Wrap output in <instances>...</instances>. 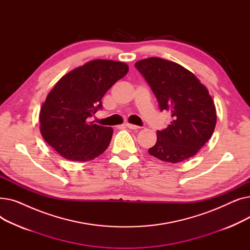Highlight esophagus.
Listing matches in <instances>:
<instances>
[{"instance_id":"obj_1","label":"esophagus","mask_w":250,"mask_h":250,"mask_svg":"<svg viewBox=\"0 0 250 250\" xmlns=\"http://www.w3.org/2000/svg\"><path fill=\"white\" fill-rule=\"evenodd\" d=\"M125 125H126L128 128H130V129H139V128H140V126L135 125H132V124H128V123H126Z\"/></svg>"}]
</instances>
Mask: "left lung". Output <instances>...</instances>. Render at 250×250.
I'll return each instance as SVG.
<instances>
[{"label": "left lung", "mask_w": 250, "mask_h": 250, "mask_svg": "<svg viewBox=\"0 0 250 250\" xmlns=\"http://www.w3.org/2000/svg\"><path fill=\"white\" fill-rule=\"evenodd\" d=\"M152 89L161 111L171 113L172 122L157 130V142L149 149L155 158L169 163L187 160L211 139L217 115L208 89L182 65L160 58L135 63Z\"/></svg>", "instance_id": "8db88e82"}]
</instances>
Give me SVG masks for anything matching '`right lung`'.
I'll return each mask as SVG.
<instances>
[{"instance_id":"right-lung-1","label":"right lung","mask_w":250,"mask_h":250,"mask_svg":"<svg viewBox=\"0 0 250 250\" xmlns=\"http://www.w3.org/2000/svg\"><path fill=\"white\" fill-rule=\"evenodd\" d=\"M128 71L122 62L95 60L61 78L43 103L39 122L44 141L64 159L90 161L107 149L113 129L89 122L102 97Z\"/></svg>"}]
</instances>
